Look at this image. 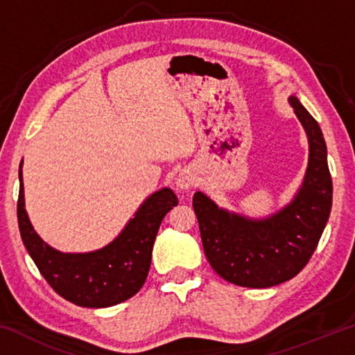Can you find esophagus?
<instances>
[{
	"instance_id": "obj_1",
	"label": "esophagus",
	"mask_w": 355,
	"mask_h": 355,
	"mask_svg": "<svg viewBox=\"0 0 355 355\" xmlns=\"http://www.w3.org/2000/svg\"><path fill=\"white\" fill-rule=\"evenodd\" d=\"M175 183H177L178 188L188 189V188H191L192 184L196 183V178H194V175H192V173H191L189 171H182V172H180L178 175H177Z\"/></svg>"
}]
</instances>
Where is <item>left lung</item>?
<instances>
[{
    "label": "left lung",
    "instance_id": "1",
    "mask_svg": "<svg viewBox=\"0 0 355 355\" xmlns=\"http://www.w3.org/2000/svg\"><path fill=\"white\" fill-rule=\"evenodd\" d=\"M309 137V166L291 203L266 219H250L219 208L203 192L192 197L203 250L222 279L239 286L269 288L297 275L313 255L332 208V177L322 131L291 95Z\"/></svg>",
    "mask_w": 355,
    "mask_h": 355
}]
</instances>
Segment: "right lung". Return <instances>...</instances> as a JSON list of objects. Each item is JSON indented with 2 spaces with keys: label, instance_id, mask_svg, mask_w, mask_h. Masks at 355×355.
<instances>
[{
  "label": "right lung",
  "instance_id": "right-lung-1",
  "mask_svg": "<svg viewBox=\"0 0 355 355\" xmlns=\"http://www.w3.org/2000/svg\"><path fill=\"white\" fill-rule=\"evenodd\" d=\"M17 218L23 244L40 274L59 296L89 309H105L123 302L141 290L147 279L152 249L161 220L178 205L169 188L156 191L144 200L135 218L105 248L86 254H64L42 239L25 209L21 164Z\"/></svg>",
  "mask_w": 355,
  "mask_h": 355
}]
</instances>
